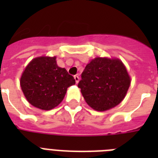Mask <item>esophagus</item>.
<instances>
[{"mask_svg": "<svg viewBox=\"0 0 158 158\" xmlns=\"http://www.w3.org/2000/svg\"><path fill=\"white\" fill-rule=\"evenodd\" d=\"M74 79H75V82H76V84H78V83H79V77L78 76V75H74Z\"/></svg>", "mask_w": 158, "mask_h": 158, "instance_id": "34e87169", "label": "esophagus"}]
</instances>
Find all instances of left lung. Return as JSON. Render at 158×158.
I'll use <instances>...</instances> for the list:
<instances>
[{"mask_svg": "<svg viewBox=\"0 0 158 158\" xmlns=\"http://www.w3.org/2000/svg\"><path fill=\"white\" fill-rule=\"evenodd\" d=\"M81 78L78 87L84 100L98 111L120 104L130 85L127 69L119 59L96 57L87 64Z\"/></svg>", "mask_w": 158, "mask_h": 158, "instance_id": "8db88e82", "label": "left lung"}]
</instances>
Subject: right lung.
<instances>
[{"label": "right lung", "instance_id": "obj_1", "mask_svg": "<svg viewBox=\"0 0 158 158\" xmlns=\"http://www.w3.org/2000/svg\"><path fill=\"white\" fill-rule=\"evenodd\" d=\"M75 84L74 77L57 65L56 56H40L31 60L20 78V86L31 105L49 110L64 99L67 89Z\"/></svg>", "mask_w": 158, "mask_h": 158}]
</instances>
